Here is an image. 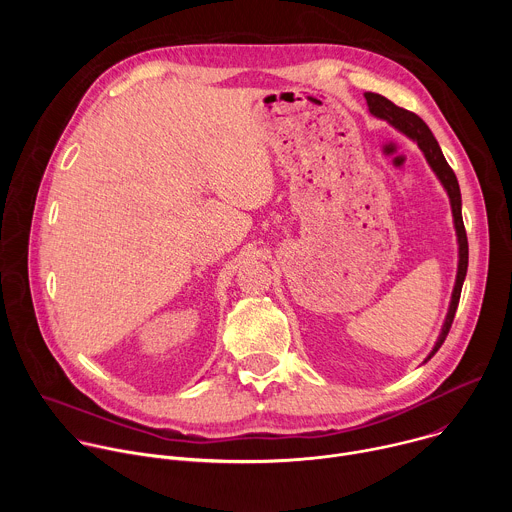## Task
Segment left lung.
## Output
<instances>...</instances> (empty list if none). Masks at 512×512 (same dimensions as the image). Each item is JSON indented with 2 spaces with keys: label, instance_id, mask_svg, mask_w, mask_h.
Instances as JSON below:
<instances>
[{
  "label": "left lung",
  "instance_id": "8db88e82",
  "mask_svg": "<svg viewBox=\"0 0 512 512\" xmlns=\"http://www.w3.org/2000/svg\"><path fill=\"white\" fill-rule=\"evenodd\" d=\"M364 99L369 103V109L375 117L389 121L395 129H399L401 133H405L407 137H411L413 141H417L419 150L425 154V160L429 162L431 170L437 174V178L442 180L444 188L448 190L450 202H452V212H454V225H456V233H458V243H460V263H458V277H456V285H454V294H452V304H450V312L442 330L440 340L433 346L429 358L437 352L452 328L456 310H458V302H460V294H462V283L466 277V269H468V237H466V229H464V221H462V196H460V186H458V178L454 174V170L450 168V164L446 162L442 150H440V143L433 137V133L429 131V127L425 125V121L403 109L397 107L395 103H391L389 99H385L383 95L377 93H364Z\"/></svg>",
  "mask_w": 512,
  "mask_h": 512
}]
</instances>
